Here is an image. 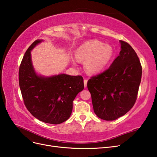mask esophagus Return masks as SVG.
Listing matches in <instances>:
<instances>
[{
	"label": "esophagus",
	"mask_w": 157,
	"mask_h": 157,
	"mask_svg": "<svg viewBox=\"0 0 157 157\" xmlns=\"http://www.w3.org/2000/svg\"><path fill=\"white\" fill-rule=\"evenodd\" d=\"M87 82H88V80H87V79H84V87H86V86H87Z\"/></svg>",
	"instance_id": "1"
}]
</instances>
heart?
Returning a JSON list of instances; mask_svg holds the SVG:
<instances>
[{
  "instance_id": "1",
  "label": "heart",
  "mask_w": 157,
  "mask_h": 157,
  "mask_svg": "<svg viewBox=\"0 0 157 157\" xmlns=\"http://www.w3.org/2000/svg\"><path fill=\"white\" fill-rule=\"evenodd\" d=\"M114 55L113 47L98 40H91L80 46L76 57L78 60L84 61L85 68L90 73H98L109 63Z\"/></svg>"
}]
</instances>
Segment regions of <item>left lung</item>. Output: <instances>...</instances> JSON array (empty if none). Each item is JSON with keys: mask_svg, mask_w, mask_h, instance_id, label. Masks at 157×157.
I'll return each mask as SVG.
<instances>
[{"mask_svg": "<svg viewBox=\"0 0 157 157\" xmlns=\"http://www.w3.org/2000/svg\"><path fill=\"white\" fill-rule=\"evenodd\" d=\"M121 50L111 66L92 76L87 86L94 113L103 120L114 121L134 105L141 79L142 67L135 50L120 40Z\"/></svg>", "mask_w": 157, "mask_h": 157, "instance_id": "left-lung-1", "label": "left lung"}]
</instances>
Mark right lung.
<instances>
[{"instance_id": "right-lung-1", "label": "right lung", "mask_w": 157, "mask_h": 157, "mask_svg": "<svg viewBox=\"0 0 157 157\" xmlns=\"http://www.w3.org/2000/svg\"><path fill=\"white\" fill-rule=\"evenodd\" d=\"M42 40L33 42L19 68V84L25 105L39 121L59 124L67 121L73 110V102L84 89L82 76L61 74L48 78L38 76L33 69L31 50Z\"/></svg>"}]
</instances>
